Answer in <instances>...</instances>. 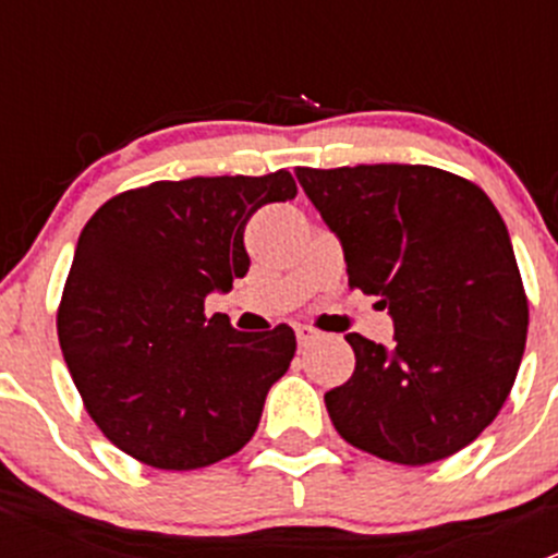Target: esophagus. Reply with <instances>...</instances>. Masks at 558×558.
<instances>
[{
	"label": "esophagus",
	"mask_w": 558,
	"mask_h": 558,
	"mask_svg": "<svg viewBox=\"0 0 558 558\" xmlns=\"http://www.w3.org/2000/svg\"><path fill=\"white\" fill-rule=\"evenodd\" d=\"M315 337H318V331L311 329V326H296V342H300V348L311 345Z\"/></svg>",
	"instance_id": "obj_1"
}]
</instances>
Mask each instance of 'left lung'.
<instances>
[{
    "label": "left lung",
    "instance_id": "8db88e82",
    "mask_svg": "<svg viewBox=\"0 0 558 558\" xmlns=\"http://www.w3.org/2000/svg\"><path fill=\"white\" fill-rule=\"evenodd\" d=\"M337 234L348 283L378 296L393 342L345 335L351 380L324 393L342 440L393 464L470 446L513 388L529 305L508 227L470 180L424 165L296 167Z\"/></svg>",
    "mask_w": 558,
    "mask_h": 558
}]
</instances>
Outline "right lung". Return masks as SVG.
Returning a JSON list of instances; mask_svg holds the SVG:
<instances>
[{
  "mask_svg": "<svg viewBox=\"0 0 558 558\" xmlns=\"http://www.w3.org/2000/svg\"><path fill=\"white\" fill-rule=\"evenodd\" d=\"M296 196L291 172L159 180L105 202L83 227L59 305V342L94 424L156 470L238 453L296 351L294 329L238 331L205 315L251 258L258 207Z\"/></svg>",
  "mask_w": 558,
  "mask_h": 558,
  "instance_id": "right-lung-1",
  "label": "right lung"
}]
</instances>
